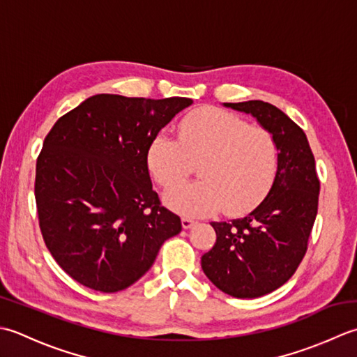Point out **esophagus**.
I'll use <instances>...</instances> for the list:
<instances>
[{
	"label": "esophagus",
	"instance_id": "obj_1",
	"mask_svg": "<svg viewBox=\"0 0 357 357\" xmlns=\"http://www.w3.org/2000/svg\"><path fill=\"white\" fill-rule=\"evenodd\" d=\"M194 225H195V220L191 219V217H181V227H183L185 229L192 228Z\"/></svg>",
	"mask_w": 357,
	"mask_h": 357
}]
</instances>
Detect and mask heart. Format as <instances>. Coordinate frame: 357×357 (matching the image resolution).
Instances as JSON below:
<instances>
[{
  "label": "heart",
  "instance_id": "b5f03b06",
  "mask_svg": "<svg viewBox=\"0 0 357 357\" xmlns=\"http://www.w3.org/2000/svg\"><path fill=\"white\" fill-rule=\"evenodd\" d=\"M202 159V178L178 185ZM149 171L169 188L165 199L188 215H205L225 206L240 213L266 197L280 168V148L273 132L222 109H202L180 123L178 137L158 134L148 149Z\"/></svg>",
  "mask_w": 357,
  "mask_h": 357
}]
</instances>
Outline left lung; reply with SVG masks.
<instances>
[{"label":"left lung","mask_w":357,"mask_h":357,"mask_svg":"<svg viewBox=\"0 0 357 357\" xmlns=\"http://www.w3.org/2000/svg\"><path fill=\"white\" fill-rule=\"evenodd\" d=\"M225 106L254 115L280 148L270 194L243 219L213 222L217 240L202 256L214 285L237 299H254L291 279L308 250L321 181L307 135L279 107L260 100Z\"/></svg>","instance_id":"left-lung-1"}]
</instances>
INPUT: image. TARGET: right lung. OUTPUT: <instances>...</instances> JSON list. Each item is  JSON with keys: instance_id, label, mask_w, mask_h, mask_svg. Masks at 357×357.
Instances as JSON below:
<instances>
[{"instance_id": "1", "label": "right lung", "mask_w": 357, "mask_h": 357, "mask_svg": "<svg viewBox=\"0 0 357 357\" xmlns=\"http://www.w3.org/2000/svg\"><path fill=\"white\" fill-rule=\"evenodd\" d=\"M191 98L98 93L56 120L36 158L46 248L82 285L117 293L154 264L181 222L152 189L151 142Z\"/></svg>"}]
</instances>
